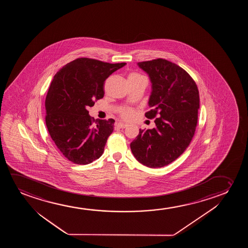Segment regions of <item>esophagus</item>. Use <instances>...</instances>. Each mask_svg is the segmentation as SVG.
Instances as JSON below:
<instances>
[{
    "label": "esophagus",
    "instance_id": "34e87169",
    "mask_svg": "<svg viewBox=\"0 0 248 248\" xmlns=\"http://www.w3.org/2000/svg\"><path fill=\"white\" fill-rule=\"evenodd\" d=\"M116 126L119 128V129H124V128L128 126V124H124V123L119 122L116 124Z\"/></svg>",
    "mask_w": 248,
    "mask_h": 248
}]
</instances>
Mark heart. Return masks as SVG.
Returning <instances> with one entry per match:
<instances>
[{"label":"heart","instance_id":"b5f03b06","mask_svg":"<svg viewBox=\"0 0 248 248\" xmlns=\"http://www.w3.org/2000/svg\"><path fill=\"white\" fill-rule=\"evenodd\" d=\"M129 79H140V78H146L145 76H143L142 75H140L139 73H136V72H132L129 75L128 77ZM119 115L121 118L124 119H130L132 118L134 114H135V110L131 108H128V107H124L119 110Z\"/></svg>","mask_w":248,"mask_h":248}]
</instances>
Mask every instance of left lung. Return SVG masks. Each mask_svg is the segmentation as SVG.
Masks as SVG:
<instances>
[{
  "label": "left lung",
  "instance_id": "left-lung-1",
  "mask_svg": "<svg viewBox=\"0 0 248 248\" xmlns=\"http://www.w3.org/2000/svg\"><path fill=\"white\" fill-rule=\"evenodd\" d=\"M153 83L151 110L145 113L156 127L140 129L130 143L133 155L143 165L162 168L177 159L193 138L200 108L197 84L185 69L163 58L140 62Z\"/></svg>",
  "mask_w": 248,
  "mask_h": 248
}]
</instances>
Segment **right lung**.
Here are the masks:
<instances>
[{
	"label": "right lung",
	"instance_id": "1",
	"mask_svg": "<svg viewBox=\"0 0 248 248\" xmlns=\"http://www.w3.org/2000/svg\"><path fill=\"white\" fill-rule=\"evenodd\" d=\"M125 64L79 58L55 75L45 102L46 124L55 145L72 163L88 164L104 152L115 121L95 120L88 108L103 98L106 79Z\"/></svg>",
	"mask_w": 248,
	"mask_h": 248
}]
</instances>
